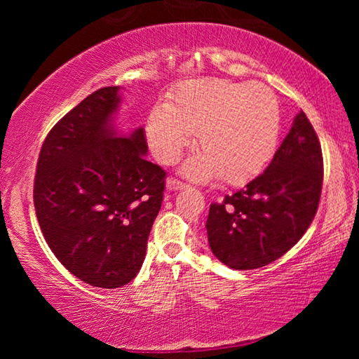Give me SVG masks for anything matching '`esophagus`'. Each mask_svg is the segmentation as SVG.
<instances>
[{"label": "esophagus", "mask_w": 359, "mask_h": 359, "mask_svg": "<svg viewBox=\"0 0 359 359\" xmlns=\"http://www.w3.org/2000/svg\"><path fill=\"white\" fill-rule=\"evenodd\" d=\"M188 185L184 184V182H180L177 179H168L166 180V188L169 191H174V190H184V188H187Z\"/></svg>", "instance_id": "1"}]
</instances>
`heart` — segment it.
<instances>
[{
	"label": "heart",
	"instance_id": "heart-1",
	"mask_svg": "<svg viewBox=\"0 0 359 359\" xmlns=\"http://www.w3.org/2000/svg\"><path fill=\"white\" fill-rule=\"evenodd\" d=\"M156 160L171 165L198 133L201 154L184 165L194 180L215 175L238 185L263 171L278 141V104L266 85L223 79L191 81L175 90L166 104L151 109L145 123Z\"/></svg>",
	"mask_w": 359,
	"mask_h": 359
}]
</instances>
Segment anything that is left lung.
Masks as SVG:
<instances>
[{"instance_id":"obj_1","label":"left lung","mask_w":359,"mask_h":359,"mask_svg":"<svg viewBox=\"0 0 359 359\" xmlns=\"http://www.w3.org/2000/svg\"><path fill=\"white\" fill-rule=\"evenodd\" d=\"M323 185V156L302 111L263 174L210 204L212 253L231 269H258L287 253L311 226Z\"/></svg>"}]
</instances>
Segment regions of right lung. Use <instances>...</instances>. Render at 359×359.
<instances>
[{
  "label": "right lung",
  "instance_id": "right-lung-1",
  "mask_svg": "<svg viewBox=\"0 0 359 359\" xmlns=\"http://www.w3.org/2000/svg\"><path fill=\"white\" fill-rule=\"evenodd\" d=\"M120 88L88 95L48 133L34 177L46 242L72 276L118 288L137 276L161 209L166 172L145 160L144 128H114Z\"/></svg>",
  "mask_w": 359,
  "mask_h": 359
}]
</instances>
